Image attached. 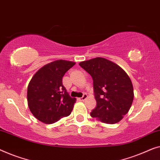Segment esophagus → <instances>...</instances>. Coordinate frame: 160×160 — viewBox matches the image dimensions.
<instances>
[{
    "instance_id": "esophagus-1",
    "label": "esophagus",
    "mask_w": 160,
    "mask_h": 160,
    "mask_svg": "<svg viewBox=\"0 0 160 160\" xmlns=\"http://www.w3.org/2000/svg\"><path fill=\"white\" fill-rule=\"evenodd\" d=\"M87 98H88V95H87V94H84V95L82 96V97L80 98L79 99H80V101H85V99H86Z\"/></svg>"
}]
</instances>
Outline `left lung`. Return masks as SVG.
I'll use <instances>...</instances> for the list:
<instances>
[{"label": "left lung", "instance_id": "8db88e82", "mask_svg": "<svg viewBox=\"0 0 160 160\" xmlns=\"http://www.w3.org/2000/svg\"><path fill=\"white\" fill-rule=\"evenodd\" d=\"M79 65L93 80L96 107L91 116L106 124L120 122L130 110L134 98L129 76L115 63L102 57L81 62Z\"/></svg>", "mask_w": 160, "mask_h": 160}]
</instances>
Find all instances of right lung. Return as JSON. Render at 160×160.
<instances>
[{"label": "right lung", "instance_id": "1", "mask_svg": "<svg viewBox=\"0 0 160 160\" xmlns=\"http://www.w3.org/2000/svg\"><path fill=\"white\" fill-rule=\"evenodd\" d=\"M75 64L70 61H53L38 70L29 82L28 107L40 122L52 124L71 114L76 98L67 92L62 78Z\"/></svg>", "mask_w": 160, "mask_h": 160}]
</instances>
